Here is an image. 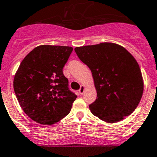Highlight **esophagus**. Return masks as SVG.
Segmentation results:
<instances>
[{"label": "esophagus", "instance_id": "34e87169", "mask_svg": "<svg viewBox=\"0 0 157 157\" xmlns=\"http://www.w3.org/2000/svg\"><path fill=\"white\" fill-rule=\"evenodd\" d=\"M84 90H85V86H81L80 89L78 90V92H79L80 94H83V92H84Z\"/></svg>", "mask_w": 157, "mask_h": 157}]
</instances>
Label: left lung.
<instances>
[{"instance_id":"left-lung-1","label":"left lung","mask_w":157,"mask_h":157,"mask_svg":"<svg viewBox=\"0 0 157 157\" xmlns=\"http://www.w3.org/2000/svg\"><path fill=\"white\" fill-rule=\"evenodd\" d=\"M80 60L90 68L97 91L89 105L91 113L107 123H116L136 108L144 91L140 68L123 46L111 42L76 47Z\"/></svg>"}]
</instances>
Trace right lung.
Listing matches in <instances>:
<instances>
[{
    "label": "right lung",
    "instance_id": "1",
    "mask_svg": "<svg viewBox=\"0 0 157 157\" xmlns=\"http://www.w3.org/2000/svg\"><path fill=\"white\" fill-rule=\"evenodd\" d=\"M72 50L70 46H37L18 67L14 92L25 113L35 122L51 125L70 113L77 95L68 87L63 69Z\"/></svg>",
    "mask_w": 157,
    "mask_h": 157
}]
</instances>
